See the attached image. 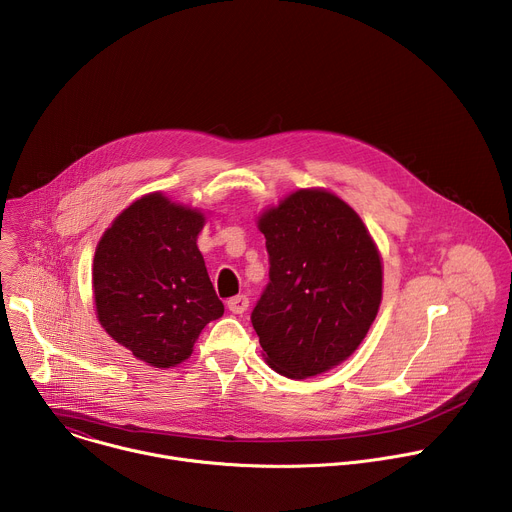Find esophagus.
I'll return each mask as SVG.
<instances>
[{"instance_id":"esophagus-1","label":"esophagus","mask_w":512,"mask_h":512,"mask_svg":"<svg viewBox=\"0 0 512 512\" xmlns=\"http://www.w3.org/2000/svg\"><path fill=\"white\" fill-rule=\"evenodd\" d=\"M227 306L233 314H243L249 308V298L247 296H235L227 302Z\"/></svg>"}]
</instances>
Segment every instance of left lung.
<instances>
[{
    "label": "left lung",
    "mask_w": 512,
    "mask_h": 512,
    "mask_svg": "<svg viewBox=\"0 0 512 512\" xmlns=\"http://www.w3.org/2000/svg\"><path fill=\"white\" fill-rule=\"evenodd\" d=\"M269 283L251 312L267 362L320 375L367 336L381 304L379 251L358 214L326 190H300L259 218Z\"/></svg>",
    "instance_id": "8db88e82"
}]
</instances>
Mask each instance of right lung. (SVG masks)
Masks as SVG:
<instances>
[{
  "label": "right lung",
  "instance_id": "right-lung-1",
  "mask_svg": "<svg viewBox=\"0 0 512 512\" xmlns=\"http://www.w3.org/2000/svg\"><path fill=\"white\" fill-rule=\"evenodd\" d=\"M204 216L162 194L125 208L95 251L97 318L107 334L156 369L192 354L225 312L196 247Z\"/></svg>",
  "mask_w": 512,
  "mask_h": 512
}]
</instances>
